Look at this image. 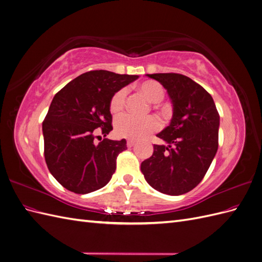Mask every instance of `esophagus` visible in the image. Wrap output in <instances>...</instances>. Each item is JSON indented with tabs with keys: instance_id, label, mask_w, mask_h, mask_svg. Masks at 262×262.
I'll list each match as a JSON object with an SVG mask.
<instances>
[{
	"instance_id": "34e87169",
	"label": "esophagus",
	"mask_w": 262,
	"mask_h": 262,
	"mask_svg": "<svg viewBox=\"0 0 262 262\" xmlns=\"http://www.w3.org/2000/svg\"><path fill=\"white\" fill-rule=\"evenodd\" d=\"M134 144H136V141H133V140L126 141V146L128 147H132V146H134Z\"/></svg>"
}]
</instances>
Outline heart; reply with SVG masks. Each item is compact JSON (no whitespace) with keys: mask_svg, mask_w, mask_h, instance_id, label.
I'll list each match as a JSON object with an SVG mask.
<instances>
[{"mask_svg":"<svg viewBox=\"0 0 262 262\" xmlns=\"http://www.w3.org/2000/svg\"><path fill=\"white\" fill-rule=\"evenodd\" d=\"M139 91L144 95L148 101L153 102V104L162 101L165 96L163 86L155 81H146L140 84ZM126 94H128V91H126L125 87H123V89L118 90L113 95L109 102V107L113 114H119L124 108ZM160 128V120L152 116L139 118L130 114H123L119 116L115 121V129L118 136L131 140L144 139Z\"/></svg>","mask_w":262,"mask_h":262,"instance_id":"obj_1","label":"heart"}]
</instances>
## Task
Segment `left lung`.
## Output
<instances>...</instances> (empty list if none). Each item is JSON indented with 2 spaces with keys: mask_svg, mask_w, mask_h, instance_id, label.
Returning a JSON list of instances; mask_svg holds the SVG:
<instances>
[{
  "mask_svg": "<svg viewBox=\"0 0 262 262\" xmlns=\"http://www.w3.org/2000/svg\"><path fill=\"white\" fill-rule=\"evenodd\" d=\"M167 91L172 105L168 126L157 134L165 144L141 164L147 184L169 195L189 192L203 179L219 147L220 116L211 95L177 73L146 74Z\"/></svg>",
  "mask_w": 262,
  "mask_h": 262,
  "instance_id": "1",
  "label": "left lung"
}]
</instances>
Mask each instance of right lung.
<instances>
[{
  "label": "right lung",
  "instance_id": "obj_1",
  "mask_svg": "<svg viewBox=\"0 0 262 262\" xmlns=\"http://www.w3.org/2000/svg\"><path fill=\"white\" fill-rule=\"evenodd\" d=\"M138 77L90 71L54 95L42 122L45 158L51 175L70 191L90 193L112 179L126 141L104 139L95 144V134L100 129L106 137L113 130L110 99Z\"/></svg>",
  "mask_w": 262,
  "mask_h": 262
}]
</instances>
